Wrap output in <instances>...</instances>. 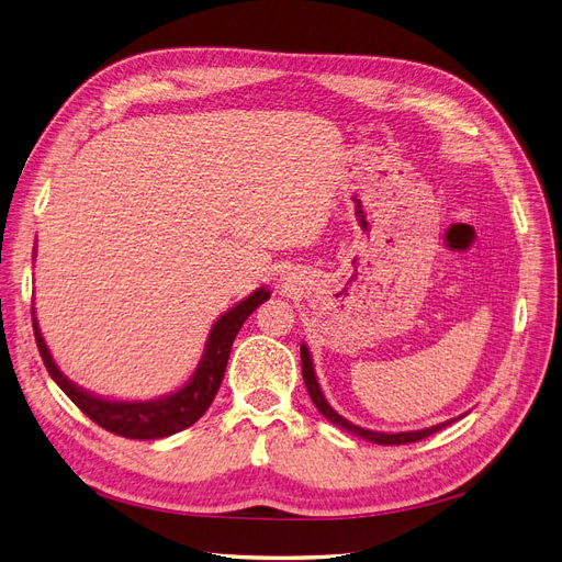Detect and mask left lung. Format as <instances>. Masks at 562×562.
Segmentation results:
<instances>
[{
	"label": "left lung",
	"mask_w": 562,
	"mask_h": 562,
	"mask_svg": "<svg viewBox=\"0 0 562 562\" xmlns=\"http://www.w3.org/2000/svg\"><path fill=\"white\" fill-rule=\"evenodd\" d=\"M301 368H303V380H305V389L310 393V398H313L315 407L324 414V417L336 424L340 428H345L347 432L357 435V438H363L368 442H375V445H409V442H419L424 438H428V435L442 430L445 426L453 424L456 419H449L445 424H438V426H430V428H422V430H407V432H378V430H368V428H361V426H355L351 422H347L345 417H340V414L328 405V401L324 398V393L319 389V382L315 378V366H313V359H310V351L305 345H301Z\"/></svg>",
	"instance_id": "left-lung-1"
}]
</instances>
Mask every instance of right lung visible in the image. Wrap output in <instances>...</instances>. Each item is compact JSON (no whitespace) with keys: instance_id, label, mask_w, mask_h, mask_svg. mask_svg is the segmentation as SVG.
I'll use <instances>...</instances> for the list:
<instances>
[{"instance_id":"1","label":"right lung","mask_w":562,"mask_h":562,"mask_svg":"<svg viewBox=\"0 0 562 562\" xmlns=\"http://www.w3.org/2000/svg\"><path fill=\"white\" fill-rule=\"evenodd\" d=\"M266 299H270V292L261 286L255 294H249L245 301L234 305L228 313H224L211 328V336L205 340L203 357L190 382L180 386L176 393H169V396L155 398V401H106L101 396H94V393L76 386L65 372H59L44 342V336H41L36 317L32 319L34 338H36L38 355L44 359L50 378L78 405L82 414H88L94 424L115 435H122V438L157 440V438H169L173 432L190 428L203 417V412L211 407V403L215 401V393L222 384L236 334L245 324V319L252 315Z\"/></svg>"}]
</instances>
